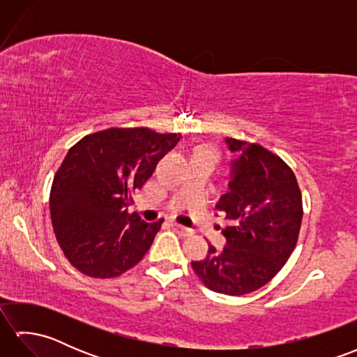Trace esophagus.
<instances>
[{"label":"esophagus","instance_id":"obj_1","mask_svg":"<svg viewBox=\"0 0 357 357\" xmlns=\"http://www.w3.org/2000/svg\"><path fill=\"white\" fill-rule=\"evenodd\" d=\"M169 225L172 227V229L178 230L181 234H183V236H188V234H192V230H190V229H187V227H183V225L176 224V222H169Z\"/></svg>","mask_w":357,"mask_h":357}]
</instances>
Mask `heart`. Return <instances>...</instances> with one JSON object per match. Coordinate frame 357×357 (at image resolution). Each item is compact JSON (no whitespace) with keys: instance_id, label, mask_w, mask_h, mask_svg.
<instances>
[{"instance_id":"b5f03b06","label":"heart","mask_w":357,"mask_h":357,"mask_svg":"<svg viewBox=\"0 0 357 357\" xmlns=\"http://www.w3.org/2000/svg\"><path fill=\"white\" fill-rule=\"evenodd\" d=\"M195 155H204V156H210V158H215V159H216V156H218L216 150H215L213 147H210V146H202V147H199L198 150H196Z\"/></svg>"}]
</instances>
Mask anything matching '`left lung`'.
<instances>
[{
    "mask_svg": "<svg viewBox=\"0 0 357 357\" xmlns=\"http://www.w3.org/2000/svg\"><path fill=\"white\" fill-rule=\"evenodd\" d=\"M234 155L229 192L216 208L230 221L222 234L227 244H208L202 261L192 267L207 288L241 296L268 282L284 267L298 242L302 196L293 170L257 144L225 138Z\"/></svg>",
    "mask_w": 357,
    "mask_h": 357,
    "instance_id": "8db88e82",
    "label": "left lung"
}]
</instances>
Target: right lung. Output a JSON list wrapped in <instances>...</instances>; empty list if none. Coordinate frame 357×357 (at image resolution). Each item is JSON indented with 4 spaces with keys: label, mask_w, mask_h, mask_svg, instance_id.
Listing matches in <instances>:
<instances>
[{
    "label": "right lung",
    "mask_w": 357,
    "mask_h": 357,
    "mask_svg": "<svg viewBox=\"0 0 357 357\" xmlns=\"http://www.w3.org/2000/svg\"><path fill=\"white\" fill-rule=\"evenodd\" d=\"M179 142L150 128H107L67 151L53 178L50 218L66 257L90 278L110 279L138 264L161 229L128 215L132 193Z\"/></svg>",
    "instance_id": "right-lung-1"
}]
</instances>
